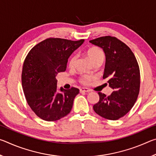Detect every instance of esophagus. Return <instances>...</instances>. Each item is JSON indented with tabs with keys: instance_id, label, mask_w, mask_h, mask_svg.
Instances as JSON below:
<instances>
[{
	"instance_id": "esophagus-1",
	"label": "esophagus",
	"mask_w": 156,
	"mask_h": 156,
	"mask_svg": "<svg viewBox=\"0 0 156 156\" xmlns=\"http://www.w3.org/2000/svg\"><path fill=\"white\" fill-rule=\"evenodd\" d=\"M80 91L81 92V93L82 92H90L91 90L87 88H82L80 89Z\"/></svg>"
}]
</instances>
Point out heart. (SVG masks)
Here are the masks:
<instances>
[{
  "label": "heart",
  "instance_id": "obj_1",
  "mask_svg": "<svg viewBox=\"0 0 156 156\" xmlns=\"http://www.w3.org/2000/svg\"><path fill=\"white\" fill-rule=\"evenodd\" d=\"M86 54L93 64L97 62L102 63L105 58V53L101 49L98 48V47H91V48L89 49L86 51ZM76 58H77V57L75 55H73V56L70 57L68 62L69 67L70 68H73L74 67ZM91 80L92 78L88 76H82L80 78V82L83 84H87Z\"/></svg>",
  "mask_w": 156,
  "mask_h": 156
}]
</instances>
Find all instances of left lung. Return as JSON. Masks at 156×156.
<instances>
[{
	"instance_id": "obj_1",
	"label": "left lung",
	"mask_w": 156,
	"mask_h": 156,
	"mask_svg": "<svg viewBox=\"0 0 156 156\" xmlns=\"http://www.w3.org/2000/svg\"><path fill=\"white\" fill-rule=\"evenodd\" d=\"M89 42L103 49L106 56L103 79L113 89L108 96L98 92L100 99L94 110L106 119L118 120L131 109L138 98L140 85L138 61L131 49L115 37L102 36Z\"/></svg>"
}]
</instances>
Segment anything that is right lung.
<instances>
[{
  "label": "right lung",
  "instance_id": "right-lung-1",
  "mask_svg": "<svg viewBox=\"0 0 156 156\" xmlns=\"http://www.w3.org/2000/svg\"><path fill=\"white\" fill-rule=\"evenodd\" d=\"M49 38L34 46L23 63L22 86L26 100L37 116L46 121H56L69 113L78 88L57 90L56 76L65 72L71 54L83 43Z\"/></svg>",
  "mask_w": 156,
  "mask_h": 156
}]
</instances>
